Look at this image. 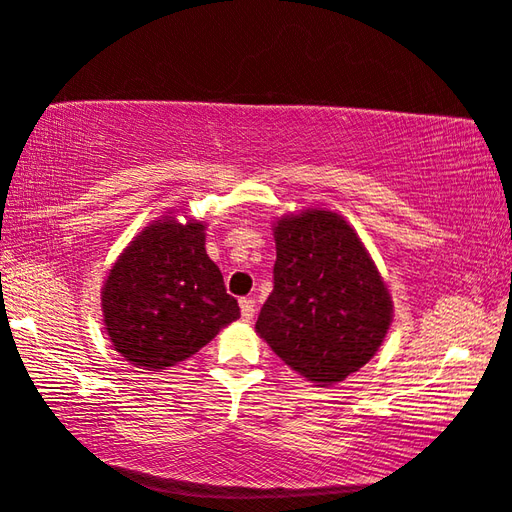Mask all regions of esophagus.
Returning a JSON list of instances; mask_svg holds the SVG:
<instances>
[{
	"label": "esophagus",
	"mask_w": 512,
	"mask_h": 512,
	"mask_svg": "<svg viewBox=\"0 0 512 512\" xmlns=\"http://www.w3.org/2000/svg\"><path fill=\"white\" fill-rule=\"evenodd\" d=\"M240 315H242V319H245V321L254 319V315H256L254 301H251V299H240Z\"/></svg>",
	"instance_id": "obj_1"
}]
</instances>
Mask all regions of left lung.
Returning a JSON list of instances; mask_svg holds the SVG:
<instances>
[{
	"mask_svg": "<svg viewBox=\"0 0 512 512\" xmlns=\"http://www.w3.org/2000/svg\"><path fill=\"white\" fill-rule=\"evenodd\" d=\"M274 290L256 333L317 387L344 382L378 353L393 321L387 283L344 215L306 209L274 222Z\"/></svg>",
	"mask_w": 512,
	"mask_h": 512,
	"instance_id": "left-lung-1",
	"label": "left lung"
}]
</instances>
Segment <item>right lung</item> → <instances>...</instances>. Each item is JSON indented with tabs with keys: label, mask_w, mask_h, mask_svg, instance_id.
<instances>
[{
	"label": "right lung",
	"mask_w": 512,
	"mask_h": 512,
	"mask_svg": "<svg viewBox=\"0 0 512 512\" xmlns=\"http://www.w3.org/2000/svg\"><path fill=\"white\" fill-rule=\"evenodd\" d=\"M206 224L173 211L152 220L116 258L101 288L105 333L143 371L188 360L240 317L220 267L206 254Z\"/></svg>",
	"instance_id": "obj_1"
}]
</instances>
